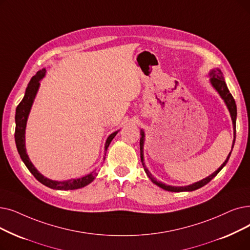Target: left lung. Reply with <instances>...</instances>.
Returning <instances> with one entry per match:
<instances>
[{"mask_svg":"<svg viewBox=\"0 0 250 250\" xmlns=\"http://www.w3.org/2000/svg\"><path fill=\"white\" fill-rule=\"evenodd\" d=\"M208 77H209V83L210 84L212 85V88L219 93V95L221 96V98L224 100L228 110H229L230 112V115H231V118H232V123H233V129H234V140H233V145H232V150H233V147H234V144H235V139H236V118H237V107H236V103H235V100L233 98V96L231 95L229 89H228V86L226 84V82L224 80V77H223V72L221 71V69L219 68H213L209 71L208 73ZM144 142H145V133L143 129H141V138H140V152H141V161H142V165H143V167H144V170L146 172L147 177L151 180V182L155 184L156 186L160 187L161 189H164L166 191H169V192H184V191H194V190H197L201 187H203L204 185H206V184L209 183L218 173L222 170V168L227 165L228 160H229L230 158V155H231V152L229 153V155H228L227 159L225 160L224 164L216 169L214 172H212L210 176L206 177L205 179H202L196 183H193V184H190V185L188 186H170V185H167V184H164L161 183L159 181H157L153 176H152V173L149 171V169L146 167L145 164H144Z\"/></svg>","mask_w":250,"mask_h":250,"instance_id":"left-lung-1","label":"left lung"}]
</instances>
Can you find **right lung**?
<instances>
[{
	"mask_svg": "<svg viewBox=\"0 0 250 250\" xmlns=\"http://www.w3.org/2000/svg\"><path fill=\"white\" fill-rule=\"evenodd\" d=\"M47 73L46 68H42V70L38 71L36 75L31 78L29 83L27 84V88L25 90V94L23 99L21 100L19 105L16 108V114H15V143L16 147L18 150V153L24 162V165L28 168V170L35 176V178L41 182L42 185H45L51 189H55V190H75V189H80L83 188L86 185H89L90 183H92L95 178L98 175L96 169H94L92 172H90L89 175H86L82 178L78 179H70L67 181H54L46 178L45 176H42V173L36 168V167L32 165V162L30 161L27 153H26V147H25V128H26V124H27V118L31 109V106L34 104V101L36 99V96L38 94V91L40 89L41 85V81L45 78V75ZM119 131H116L109 135V137L107 138L105 146H104V155H106V151L109 147V144L111 143V141L113 138L116 136V134ZM105 160V157L104 159Z\"/></svg>",
	"mask_w": 250,
	"mask_h": 250,
	"instance_id": "1",
	"label": "right lung"
}]
</instances>
